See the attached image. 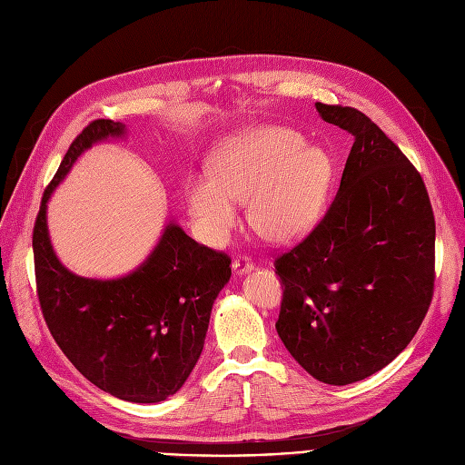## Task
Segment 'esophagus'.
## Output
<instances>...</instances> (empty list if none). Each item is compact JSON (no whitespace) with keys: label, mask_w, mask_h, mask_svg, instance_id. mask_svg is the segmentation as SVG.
Listing matches in <instances>:
<instances>
[{"label":"esophagus","mask_w":465,"mask_h":465,"mask_svg":"<svg viewBox=\"0 0 465 465\" xmlns=\"http://www.w3.org/2000/svg\"><path fill=\"white\" fill-rule=\"evenodd\" d=\"M251 270H254V264L249 256H239V259L233 261V272L237 276H243V273H249Z\"/></svg>","instance_id":"obj_1"}]
</instances>
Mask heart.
<instances>
[{
  "label": "heart",
  "mask_w": 465,
  "mask_h": 465,
  "mask_svg": "<svg viewBox=\"0 0 465 465\" xmlns=\"http://www.w3.org/2000/svg\"><path fill=\"white\" fill-rule=\"evenodd\" d=\"M333 180L328 151L283 126L239 130L211 153V172L185 183V204L199 235L220 245L247 201L251 228L270 243H293L318 222Z\"/></svg>",
  "instance_id": "1"
}]
</instances>
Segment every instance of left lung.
<instances>
[{"mask_svg": "<svg viewBox=\"0 0 465 465\" xmlns=\"http://www.w3.org/2000/svg\"><path fill=\"white\" fill-rule=\"evenodd\" d=\"M354 143L339 192L302 243L282 254L276 330L314 380L349 385L391 364L433 297L435 218L425 183L381 128L352 107L316 103Z\"/></svg>", "mask_w": 465, "mask_h": 465, "instance_id": "8db88e82", "label": "left lung"}]
</instances>
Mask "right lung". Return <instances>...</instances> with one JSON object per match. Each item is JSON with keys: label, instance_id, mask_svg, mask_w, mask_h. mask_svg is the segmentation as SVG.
I'll list each match as a JSON object with an SVG mask.
<instances>
[{"label": "right lung", "instance_id": "add662e5", "mask_svg": "<svg viewBox=\"0 0 465 465\" xmlns=\"http://www.w3.org/2000/svg\"><path fill=\"white\" fill-rule=\"evenodd\" d=\"M123 123L94 120L68 147L42 197L32 247L42 314L74 368L101 391L137 404L176 394L203 352L230 259L168 220L147 259L120 278H84L55 254L47 203L84 151L126 137Z\"/></svg>", "mask_w": 465, "mask_h": 465}]
</instances>
